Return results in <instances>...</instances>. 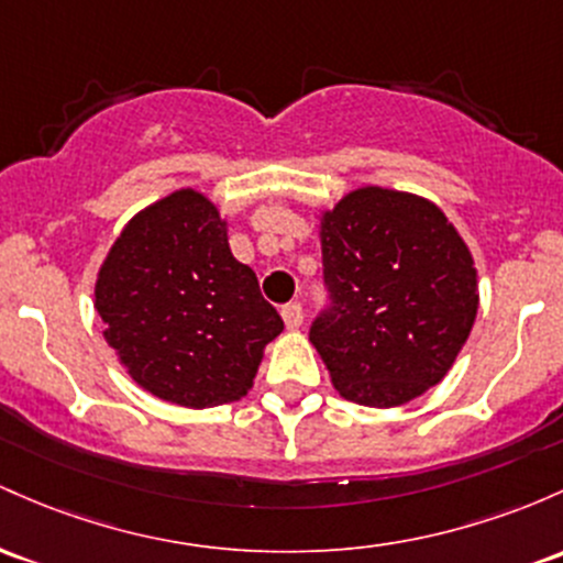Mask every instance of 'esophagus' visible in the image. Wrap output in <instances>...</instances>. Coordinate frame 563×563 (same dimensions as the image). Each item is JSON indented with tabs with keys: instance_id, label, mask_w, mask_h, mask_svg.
Masks as SVG:
<instances>
[{
	"instance_id": "34e87169",
	"label": "esophagus",
	"mask_w": 563,
	"mask_h": 563,
	"mask_svg": "<svg viewBox=\"0 0 563 563\" xmlns=\"http://www.w3.org/2000/svg\"><path fill=\"white\" fill-rule=\"evenodd\" d=\"M280 314H283V323H286L288 331H299L301 323H305V310H301V305H296V301L283 307Z\"/></svg>"
}]
</instances>
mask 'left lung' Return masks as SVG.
I'll list each match as a JSON object with an SVG mask.
<instances>
[{"label":"left lung","mask_w":563,"mask_h":563,"mask_svg":"<svg viewBox=\"0 0 563 563\" xmlns=\"http://www.w3.org/2000/svg\"><path fill=\"white\" fill-rule=\"evenodd\" d=\"M331 305L310 329L342 398L393 409L449 374L478 312L473 253L435 202L361 187L320 216Z\"/></svg>","instance_id":"obj_1"}]
</instances>
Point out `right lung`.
Segmentation results:
<instances>
[{"label":"right lung","instance_id":"add662e5","mask_svg":"<svg viewBox=\"0 0 563 563\" xmlns=\"http://www.w3.org/2000/svg\"><path fill=\"white\" fill-rule=\"evenodd\" d=\"M103 339L154 398L211 409L249 395L283 320L256 272L230 251L227 221L197 189L139 211L96 280Z\"/></svg>","mask_w":563,"mask_h":563}]
</instances>
